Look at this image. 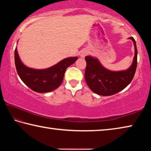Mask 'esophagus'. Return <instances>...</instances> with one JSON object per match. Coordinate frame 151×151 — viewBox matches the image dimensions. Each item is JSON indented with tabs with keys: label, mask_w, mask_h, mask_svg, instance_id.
<instances>
[{
	"label": "esophagus",
	"mask_w": 151,
	"mask_h": 151,
	"mask_svg": "<svg viewBox=\"0 0 151 151\" xmlns=\"http://www.w3.org/2000/svg\"><path fill=\"white\" fill-rule=\"evenodd\" d=\"M88 54V50H86V49H84V50H83L81 51L80 56H81V57L84 58V57H85V56H86Z\"/></svg>",
	"instance_id": "obj_1"
}]
</instances>
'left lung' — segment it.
<instances>
[{
	"mask_svg": "<svg viewBox=\"0 0 151 151\" xmlns=\"http://www.w3.org/2000/svg\"><path fill=\"white\" fill-rule=\"evenodd\" d=\"M131 39L134 46V57L131 66L125 70L111 71L101 65L96 58L86 56L85 78L91 90L99 95L111 96L118 93L131 83L137 65V48L133 37Z\"/></svg>",
	"mask_w": 151,
	"mask_h": 151,
	"instance_id": "left-lung-1",
	"label": "left lung"
}]
</instances>
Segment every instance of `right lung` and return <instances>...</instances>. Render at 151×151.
<instances>
[{
    "label": "right lung",
    "instance_id": "obj_1",
    "mask_svg": "<svg viewBox=\"0 0 151 151\" xmlns=\"http://www.w3.org/2000/svg\"><path fill=\"white\" fill-rule=\"evenodd\" d=\"M78 57H69L45 69H35L27 67L20 59L17 47L14 50V61L19 77L27 86L37 93H48L57 89L63 83L65 71L75 62Z\"/></svg>",
    "mask_w": 151,
    "mask_h": 151
}]
</instances>
